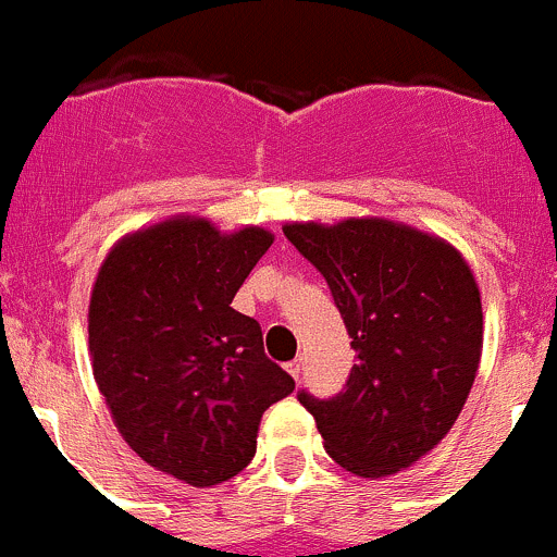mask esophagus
I'll list each match as a JSON object with an SVG mask.
<instances>
[{"label": "esophagus", "mask_w": 557, "mask_h": 557, "mask_svg": "<svg viewBox=\"0 0 557 557\" xmlns=\"http://www.w3.org/2000/svg\"><path fill=\"white\" fill-rule=\"evenodd\" d=\"M285 369H288V374H290V377H294V380L301 377V361H290Z\"/></svg>", "instance_id": "esophagus-1"}]
</instances>
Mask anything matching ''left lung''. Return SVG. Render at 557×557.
Returning <instances> with one entry per match:
<instances>
[{"instance_id": "1", "label": "left lung", "mask_w": 557, "mask_h": 557, "mask_svg": "<svg viewBox=\"0 0 557 557\" xmlns=\"http://www.w3.org/2000/svg\"><path fill=\"white\" fill-rule=\"evenodd\" d=\"M318 269L358 352L329 401L299 393L325 453L363 480L418 463L447 436L482 356V299L469 261L436 234L387 218L285 223Z\"/></svg>"}]
</instances>
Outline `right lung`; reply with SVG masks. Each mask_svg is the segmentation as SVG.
<instances>
[{
    "mask_svg": "<svg viewBox=\"0 0 557 557\" xmlns=\"http://www.w3.org/2000/svg\"><path fill=\"white\" fill-rule=\"evenodd\" d=\"M274 243L172 215L128 232L99 267L88 305L94 380L123 442L190 487L232 480L294 377L263 352L261 325L232 307Z\"/></svg>",
    "mask_w": 557,
    "mask_h": 557,
    "instance_id": "right-lung-1",
    "label": "right lung"
}]
</instances>
